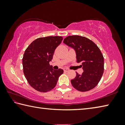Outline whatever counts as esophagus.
<instances>
[{"label": "esophagus", "instance_id": "obj_1", "mask_svg": "<svg viewBox=\"0 0 125 125\" xmlns=\"http://www.w3.org/2000/svg\"><path fill=\"white\" fill-rule=\"evenodd\" d=\"M64 72H68L69 71V69L67 68H64Z\"/></svg>", "mask_w": 125, "mask_h": 125}]
</instances>
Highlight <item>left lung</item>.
<instances>
[{
  "label": "left lung",
  "mask_w": 125,
  "mask_h": 125,
  "mask_svg": "<svg viewBox=\"0 0 125 125\" xmlns=\"http://www.w3.org/2000/svg\"><path fill=\"white\" fill-rule=\"evenodd\" d=\"M75 50L78 63L83 69L82 74L76 72L72 85L80 92H87L98 85L104 73V57L99 47L92 40L81 36H68L63 41Z\"/></svg>",
  "instance_id": "obj_1"
}]
</instances>
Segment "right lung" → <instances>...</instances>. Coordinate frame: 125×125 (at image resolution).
<instances>
[{
    "label": "right lung",
    "mask_w": 125,
    "mask_h": 125,
    "mask_svg": "<svg viewBox=\"0 0 125 125\" xmlns=\"http://www.w3.org/2000/svg\"><path fill=\"white\" fill-rule=\"evenodd\" d=\"M62 40L61 36L38 38L25 50L22 58L25 77L30 85L39 92L51 90L63 73V69L54 70L49 64Z\"/></svg>",
    "instance_id": "obj_1"
}]
</instances>
